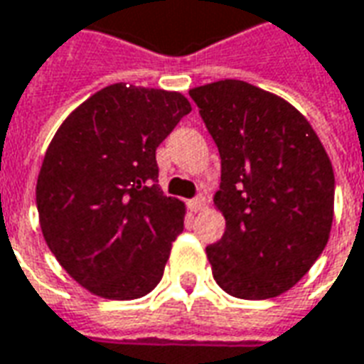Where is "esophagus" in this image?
Here are the masks:
<instances>
[{
    "label": "esophagus",
    "instance_id": "esophagus-1",
    "mask_svg": "<svg viewBox=\"0 0 364 364\" xmlns=\"http://www.w3.org/2000/svg\"><path fill=\"white\" fill-rule=\"evenodd\" d=\"M188 208H190V211H194V213L202 211L203 208H205V198H203V196H198L194 200H190V202H188Z\"/></svg>",
    "mask_w": 364,
    "mask_h": 364
}]
</instances>
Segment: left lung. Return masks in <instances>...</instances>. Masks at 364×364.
<instances>
[{
  "label": "left lung",
  "mask_w": 364,
  "mask_h": 364,
  "mask_svg": "<svg viewBox=\"0 0 364 364\" xmlns=\"http://www.w3.org/2000/svg\"><path fill=\"white\" fill-rule=\"evenodd\" d=\"M221 156L213 205L225 233L208 245L213 278L243 300L290 290L333 223L335 176L319 136L292 104L243 80L190 90Z\"/></svg>",
  "instance_id": "obj_1"
}]
</instances>
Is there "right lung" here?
Wrapping results in <instances>:
<instances>
[{
  "label": "right lung",
  "mask_w": 364,
  "mask_h": 364,
  "mask_svg": "<svg viewBox=\"0 0 364 364\" xmlns=\"http://www.w3.org/2000/svg\"><path fill=\"white\" fill-rule=\"evenodd\" d=\"M192 112L180 92L112 84L63 121L37 178L48 249L87 292L135 300L161 282L186 205L162 194L156 146Z\"/></svg>",
  "instance_id": "obj_1"
}]
</instances>
